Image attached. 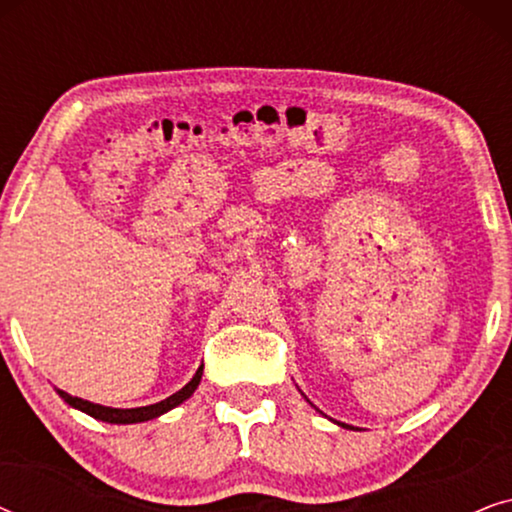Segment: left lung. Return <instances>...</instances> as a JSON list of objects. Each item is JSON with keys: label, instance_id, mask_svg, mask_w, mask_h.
<instances>
[{"label": "left lung", "instance_id": "1", "mask_svg": "<svg viewBox=\"0 0 512 512\" xmlns=\"http://www.w3.org/2000/svg\"><path fill=\"white\" fill-rule=\"evenodd\" d=\"M342 426H345V424H342Z\"/></svg>", "mask_w": 512, "mask_h": 512}]
</instances>
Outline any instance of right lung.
<instances>
[{"instance_id":"add662e5","label":"right lung","mask_w":512,"mask_h":512,"mask_svg":"<svg viewBox=\"0 0 512 512\" xmlns=\"http://www.w3.org/2000/svg\"><path fill=\"white\" fill-rule=\"evenodd\" d=\"M202 380V366L195 370L193 380L186 384V387H181L177 394L167 396L165 401L160 403H153V405H144V408H128V410H121V408H107V405H100V403H90V401H83L79 396H69L67 391L58 389L60 398L65 403L72 405V408L86 412V415L100 419V422H109V424H137V422H149V419H156L160 415H165L167 410L177 408L186 401V398L193 396V391L198 389V384Z\"/></svg>"}]
</instances>
